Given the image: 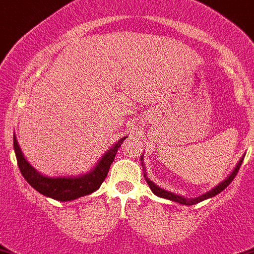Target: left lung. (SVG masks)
Instances as JSON below:
<instances>
[{
	"instance_id": "left-lung-1",
	"label": "left lung",
	"mask_w": 254,
	"mask_h": 254,
	"mask_svg": "<svg viewBox=\"0 0 254 254\" xmlns=\"http://www.w3.org/2000/svg\"><path fill=\"white\" fill-rule=\"evenodd\" d=\"M141 160H142V156H141ZM242 162H243V157L240 160V162H238V164H237V166L235 167V170H233V171L231 172V175L227 177V179L225 180V181L221 182L220 185H217V186H216L215 189H212V190H211V191L206 192L205 195H201L200 197H196V198H186V197H184V196H179V195H176V193L170 192V191H166V190H164V189H161V187L156 186V185H155L152 181H150V180L147 179L146 174H144V177H145V180H146V182H147V185H149V187H150V189H151V191L156 196H159V197H162V198H167V200L175 201V202L182 203V205L191 206V205H195V203H197V202H201V201H203V200H207V198L213 197V196H216V195H217V193L222 192L223 190H225L226 187H227L228 185H230L231 182L233 181V179H235L236 175H237V172H238V170H240V167H241V165H242Z\"/></svg>"
}]
</instances>
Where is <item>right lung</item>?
<instances>
[{"label": "right lung", "instance_id": "right-lung-1", "mask_svg": "<svg viewBox=\"0 0 254 254\" xmlns=\"http://www.w3.org/2000/svg\"><path fill=\"white\" fill-rule=\"evenodd\" d=\"M127 139V136L122 137L117 144L113 145L104 155L97 166L89 171L88 174L80 175V176H63V177H49L39 174L33 166L29 165L24 155L22 154V150L17 142L16 136H13V147L16 152L17 164H18L19 171L22 176L24 177L27 182L37 190L39 193L51 197L53 200L61 201V202H67L73 201L75 198L83 197L97 191L103 184V181L107 177L109 172L110 165L114 161L115 155L118 149L122 146L123 141Z\"/></svg>", "mask_w": 254, "mask_h": 254}]
</instances>
